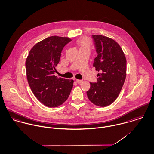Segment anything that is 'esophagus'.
<instances>
[{
	"mask_svg": "<svg viewBox=\"0 0 154 154\" xmlns=\"http://www.w3.org/2000/svg\"><path fill=\"white\" fill-rule=\"evenodd\" d=\"M76 82L78 83V84H80L83 82V80H76Z\"/></svg>",
	"mask_w": 154,
	"mask_h": 154,
	"instance_id": "1",
	"label": "esophagus"
}]
</instances>
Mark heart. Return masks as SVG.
Masks as SVG:
<instances>
[{
	"mask_svg": "<svg viewBox=\"0 0 154 154\" xmlns=\"http://www.w3.org/2000/svg\"><path fill=\"white\" fill-rule=\"evenodd\" d=\"M77 44L79 47L80 50H85V49L90 50L91 43L90 39L88 38L83 37L77 41Z\"/></svg>",
	"mask_w": 154,
	"mask_h": 154,
	"instance_id": "heart-1",
	"label": "heart"
}]
</instances>
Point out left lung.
<instances>
[{"label": "left lung", "mask_w": 154, "mask_h": 154, "mask_svg": "<svg viewBox=\"0 0 154 154\" xmlns=\"http://www.w3.org/2000/svg\"><path fill=\"white\" fill-rule=\"evenodd\" d=\"M97 56L93 67L100 72L96 83H90L87 91L94 104L105 107L113 102L125 81L126 59L119 45L113 39L101 35H92Z\"/></svg>", "instance_id": "obj_1"}]
</instances>
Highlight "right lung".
Segmentation results:
<instances>
[{"label":"right lung","instance_id":"add662e5","mask_svg":"<svg viewBox=\"0 0 154 154\" xmlns=\"http://www.w3.org/2000/svg\"><path fill=\"white\" fill-rule=\"evenodd\" d=\"M71 41L67 37L57 36L45 38L35 45L26 60L28 84L35 97L46 106L62 104L72 88V80L54 75L62 50Z\"/></svg>","mask_w":154,"mask_h":154}]
</instances>
